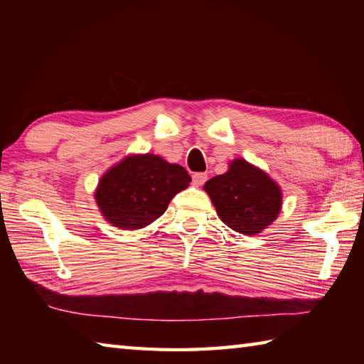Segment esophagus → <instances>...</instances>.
Wrapping results in <instances>:
<instances>
[{"instance_id": "esophagus-1", "label": "esophagus", "mask_w": 364, "mask_h": 364, "mask_svg": "<svg viewBox=\"0 0 364 364\" xmlns=\"http://www.w3.org/2000/svg\"><path fill=\"white\" fill-rule=\"evenodd\" d=\"M206 180H208L206 173H194V175H192V183H194V186H202V184H205Z\"/></svg>"}]
</instances>
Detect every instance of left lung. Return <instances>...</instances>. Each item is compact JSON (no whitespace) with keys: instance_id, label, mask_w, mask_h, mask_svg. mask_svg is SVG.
Masks as SVG:
<instances>
[{"instance_id":"obj_1","label":"left lung","mask_w":364,"mask_h":364,"mask_svg":"<svg viewBox=\"0 0 364 364\" xmlns=\"http://www.w3.org/2000/svg\"><path fill=\"white\" fill-rule=\"evenodd\" d=\"M203 189L227 227L247 236L261 233L282 210V189L261 168L233 159L225 173L213 176Z\"/></svg>"}]
</instances>
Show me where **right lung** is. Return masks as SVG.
Masks as SVG:
<instances>
[{
    "label": "right lung",
    "instance_id": "add662e5",
    "mask_svg": "<svg viewBox=\"0 0 364 364\" xmlns=\"http://www.w3.org/2000/svg\"><path fill=\"white\" fill-rule=\"evenodd\" d=\"M191 181L186 168L156 154H129L102 176L95 202L114 227L139 230L161 218Z\"/></svg>",
    "mask_w": 364,
    "mask_h": 364
}]
</instances>
